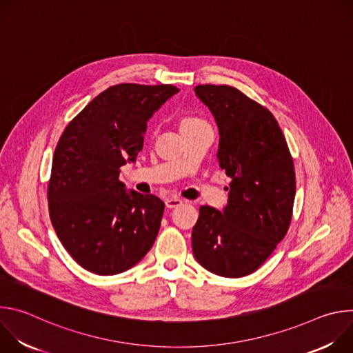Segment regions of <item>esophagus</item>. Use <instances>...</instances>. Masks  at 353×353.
I'll return each instance as SVG.
<instances>
[{
  "mask_svg": "<svg viewBox=\"0 0 353 353\" xmlns=\"http://www.w3.org/2000/svg\"><path fill=\"white\" fill-rule=\"evenodd\" d=\"M165 204H166L168 208H176V207H179V205L183 204V199H180V198H177V196H170V198H166Z\"/></svg>",
  "mask_w": 353,
  "mask_h": 353,
  "instance_id": "1",
  "label": "esophagus"
}]
</instances>
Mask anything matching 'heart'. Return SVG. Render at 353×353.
Returning <instances> with one entry per match:
<instances>
[{
	"instance_id": "heart-1",
	"label": "heart",
	"mask_w": 353,
	"mask_h": 353,
	"mask_svg": "<svg viewBox=\"0 0 353 353\" xmlns=\"http://www.w3.org/2000/svg\"><path fill=\"white\" fill-rule=\"evenodd\" d=\"M201 124H205V121H203L198 117H192V116H188V117H184L181 120V128H185V127H194V125H201Z\"/></svg>"
}]
</instances>
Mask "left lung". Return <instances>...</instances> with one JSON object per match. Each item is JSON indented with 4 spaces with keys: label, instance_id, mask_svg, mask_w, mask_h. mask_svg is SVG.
Instances as JSON below:
<instances>
[{
    "label": "left lung",
    "instance_id": "8db88e82",
    "mask_svg": "<svg viewBox=\"0 0 353 353\" xmlns=\"http://www.w3.org/2000/svg\"><path fill=\"white\" fill-rule=\"evenodd\" d=\"M219 128V166L232 179L221 212L199 207L191 243L208 271L240 278L259 270L288 233L296 192L293 159L272 113L229 85H198Z\"/></svg>",
    "mask_w": 353,
    "mask_h": 353
}]
</instances>
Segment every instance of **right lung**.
<instances>
[{"label": "right lung", "mask_w": 353, "mask_h": 353, "mask_svg": "<svg viewBox=\"0 0 353 353\" xmlns=\"http://www.w3.org/2000/svg\"><path fill=\"white\" fill-rule=\"evenodd\" d=\"M177 92L173 85H113L63 131L47 185L48 212L61 244L82 268L120 274L152 247L163 201L125 192L119 176L142 149L149 117Z\"/></svg>", "instance_id": "right-lung-1"}]
</instances>
